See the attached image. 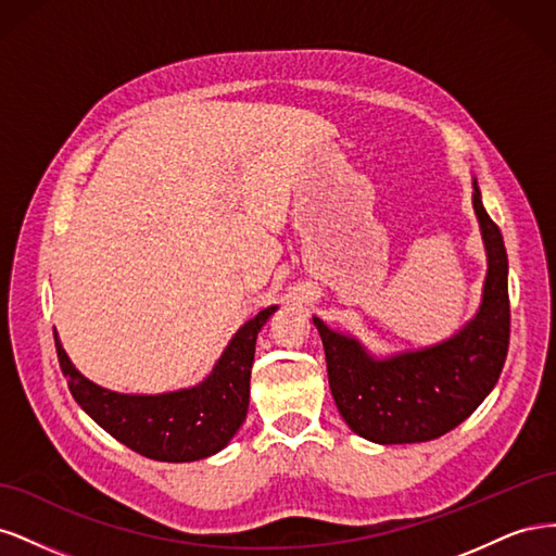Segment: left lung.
<instances>
[{
	"instance_id": "8db88e82",
	"label": "left lung",
	"mask_w": 556,
	"mask_h": 556,
	"mask_svg": "<svg viewBox=\"0 0 556 556\" xmlns=\"http://www.w3.org/2000/svg\"><path fill=\"white\" fill-rule=\"evenodd\" d=\"M473 211L486 252L476 315L450 339L378 357L359 339L313 315L325 345L329 387L345 425L380 445L425 443L459 427L494 390L510 339L508 255L501 229L482 206L473 178Z\"/></svg>"
}]
</instances>
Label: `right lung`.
I'll use <instances>...</instances> for the list:
<instances>
[{
    "mask_svg": "<svg viewBox=\"0 0 556 556\" xmlns=\"http://www.w3.org/2000/svg\"><path fill=\"white\" fill-rule=\"evenodd\" d=\"M278 306L264 308L231 336L211 374L182 390L121 394L83 376L66 355L58 331L60 368L78 406L129 450L155 462H197L227 447L250 403V368L257 333Z\"/></svg>",
    "mask_w": 556,
    "mask_h": 556,
    "instance_id": "1",
    "label": "right lung"
}]
</instances>
